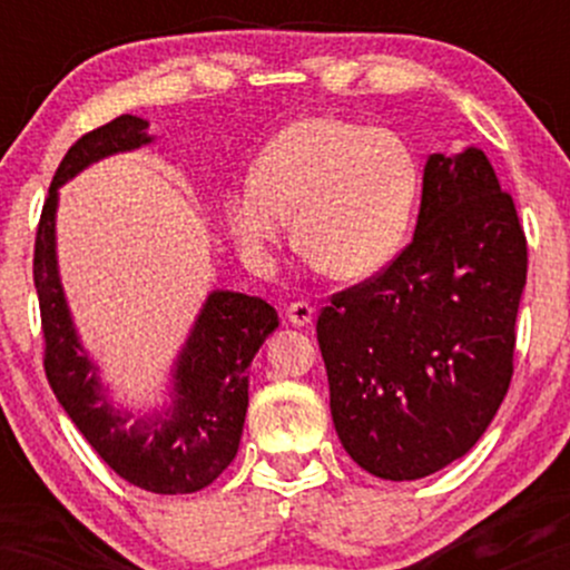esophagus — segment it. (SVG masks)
Segmentation results:
<instances>
[{"instance_id":"esophagus-1","label":"esophagus","mask_w":570,"mask_h":570,"mask_svg":"<svg viewBox=\"0 0 570 570\" xmlns=\"http://www.w3.org/2000/svg\"><path fill=\"white\" fill-rule=\"evenodd\" d=\"M286 318L292 326H307L313 322V307L307 303H292L286 307Z\"/></svg>"}]
</instances>
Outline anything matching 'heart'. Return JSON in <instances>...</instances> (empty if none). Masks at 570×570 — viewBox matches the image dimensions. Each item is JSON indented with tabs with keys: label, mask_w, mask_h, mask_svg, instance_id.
Returning <instances> with one entry per match:
<instances>
[{
	"label": "heart",
	"mask_w": 570,
	"mask_h": 570,
	"mask_svg": "<svg viewBox=\"0 0 570 570\" xmlns=\"http://www.w3.org/2000/svg\"><path fill=\"white\" fill-rule=\"evenodd\" d=\"M421 166L402 136L332 115L289 122L267 141L254 176L225 195V225L257 271L289 235L343 281L381 273L407 238Z\"/></svg>",
	"instance_id": "b5f03b06"
}]
</instances>
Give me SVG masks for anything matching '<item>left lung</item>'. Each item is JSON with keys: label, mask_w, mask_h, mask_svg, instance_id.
Instances as JSON below:
<instances>
[{"label": "left lung", "mask_w": 570, "mask_h": 570, "mask_svg": "<svg viewBox=\"0 0 570 570\" xmlns=\"http://www.w3.org/2000/svg\"><path fill=\"white\" fill-rule=\"evenodd\" d=\"M528 246L488 155H429L415 235L332 294L316 335L335 431L364 472L421 480L474 448L512 381Z\"/></svg>", "instance_id": "1"}]
</instances>
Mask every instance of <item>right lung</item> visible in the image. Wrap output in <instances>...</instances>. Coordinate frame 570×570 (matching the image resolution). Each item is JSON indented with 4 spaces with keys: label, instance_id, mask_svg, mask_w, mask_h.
Here are the masks:
<instances>
[{
    "label": "right lung",
    "instance_id": "right-lung-1",
    "mask_svg": "<svg viewBox=\"0 0 570 570\" xmlns=\"http://www.w3.org/2000/svg\"><path fill=\"white\" fill-rule=\"evenodd\" d=\"M149 122L122 115L77 139L53 176L35 244V286L45 332V375L90 448L115 474L149 493H195L212 485L238 453L248 407V367L278 326L263 297L214 289L171 370V404L134 417L117 410L77 335L58 276V187L90 163L153 141Z\"/></svg>",
    "mask_w": 570,
    "mask_h": 570
}]
</instances>
